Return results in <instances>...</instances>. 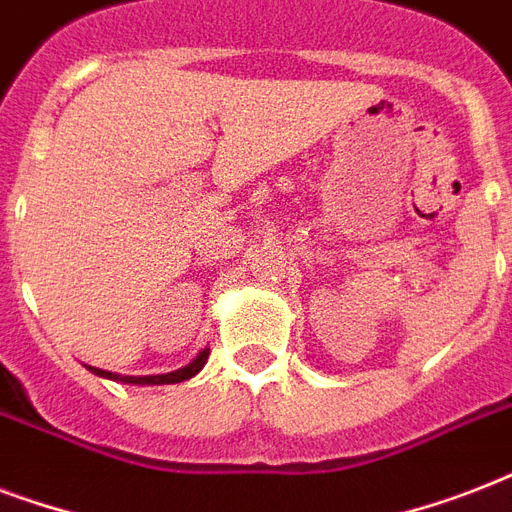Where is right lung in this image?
I'll return each instance as SVG.
<instances>
[{"label":"right lung","mask_w":512,"mask_h":512,"mask_svg":"<svg viewBox=\"0 0 512 512\" xmlns=\"http://www.w3.org/2000/svg\"><path fill=\"white\" fill-rule=\"evenodd\" d=\"M209 358V348H204L199 356L193 358L191 364L180 366L175 372L167 374H146V377H130V374H116V372H106V369H98V366H90L92 374H98V377H106V380H116V382H132V385H175V382L191 380L193 374L201 372V366L207 364Z\"/></svg>","instance_id":"right-lung-1"}]
</instances>
